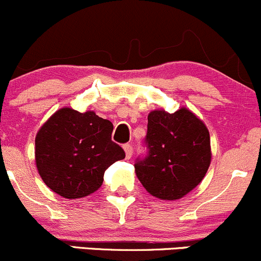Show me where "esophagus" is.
I'll return each mask as SVG.
<instances>
[{
	"instance_id": "34e87169",
	"label": "esophagus",
	"mask_w": 261,
	"mask_h": 261,
	"mask_svg": "<svg viewBox=\"0 0 261 261\" xmlns=\"http://www.w3.org/2000/svg\"><path fill=\"white\" fill-rule=\"evenodd\" d=\"M124 151H125V157H126V160H130L131 157H133V146L131 145H124Z\"/></svg>"
}]
</instances>
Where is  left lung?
I'll return each instance as SVG.
<instances>
[{
	"label": "left lung",
	"instance_id": "obj_1",
	"mask_svg": "<svg viewBox=\"0 0 261 261\" xmlns=\"http://www.w3.org/2000/svg\"><path fill=\"white\" fill-rule=\"evenodd\" d=\"M148 154L135 173L143 188L161 200H179L201 182L211 163L210 133L188 108L148 114Z\"/></svg>",
	"mask_w": 261,
	"mask_h": 261
}]
</instances>
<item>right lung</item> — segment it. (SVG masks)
<instances>
[{"instance_id":"1","label":"right lung","mask_w":261,"mask_h":261,"mask_svg":"<svg viewBox=\"0 0 261 261\" xmlns=\"http://www.w3.org/2000/svg\"><path fill=\"white\" fill-rule=\"evenodd\" d=\"M112 133V122L93 110L66 107L54 113L35 136V163L46 187L71 200L97 191L106 170L125 158Z\"/></svg>"}]
</instances>
